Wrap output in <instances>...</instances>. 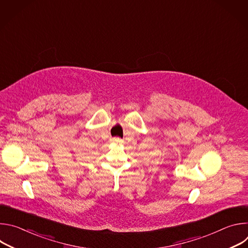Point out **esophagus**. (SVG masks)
I'll return each mask as SVG.
<instances>
[{
    "instance_id": "esophagus-1",
    "label": "esophagus",
    "mask_w": 248,
    "mask_h": 248,
    "mask_svg": "<svg viewBox=\"0 0 248 248\" xmlns=\"http://www.w3.org/2000/svg\"><path fill=\"white\" fill-rule=\"evenodd\" d=\"M111 141H112L113 143H121L123 140H122L120 137H114V138L111 139Z\"/></svg>"
}]
</instances>
